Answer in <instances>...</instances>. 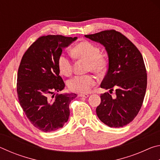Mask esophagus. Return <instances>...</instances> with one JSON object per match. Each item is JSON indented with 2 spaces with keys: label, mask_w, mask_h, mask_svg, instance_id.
<instances>
[{
  "label": "esophagus",
  "mask_w": 160,
  "mask_h": 160,
  "mask_svg": "<svg viewBox=\"0 0 160 160\" xmlns=\"http://www.w3.org/2000/svg\"><path fill=\"white\" fill-rule=\"evenodd\" d=\"M78 96L80 97H85V98H87V97H89V94H78Z\"/></svg>",
  "instance_id": "esophagus-1"
}]
</instances>
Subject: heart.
Wrapping results in <instances>:
<instances>
[{"label": "heart", "instance_id": "1", "mask_svg": "<svg viewBox=\"0 0 160 160\" xmlns=\"http://www.w3.org/2000/svg\"><path fill=\"white\" fill-rule=\"evenodd\" d=\"M72 54L75 58L88 61L87 70L101 75L107 71L109 61L106 56L101 54V49L98 46L89 41L78 43L72 49ZM58 68L62 75L69 76L72 71V64L70 59L65 54L61 53L57 61ZM96 83L92 75H77L68 80L69 90L75 92L86 93Z\"/></svg>", "mask_w": 160, "mask_h": 160}]
</instances>
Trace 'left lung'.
<instances>
[{
    "label": "left lung",
    "instance_id": "left-lung-1",
    "mask_svg": "<svg viewBox=\"0 0 160 160\" xmlns=\"http://www.w3.org/2000/svg\"><path fill=\"white\" fill-rule=\"evenodd\" d=\"M85 36L106 48L109 68L100 87L109 89L110 93L114 89L116 95L112 98L109 92L102 94L97 115L109 127L125 126L138 113L147 88L142 54L128 38L114 29Z\"/></svg>",
    "mask_w": 160,
    "mask_h": 160
}]
</instances>
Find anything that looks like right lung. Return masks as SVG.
I'll list each match as a JSON object with an SVG mask.
<instances>
[{"label": "right lung", "instance_id": "obj_1", "mask_svg": "<svg viewBox=\"0 0 160 160\" xmlns=\"http://www.w3.org/2000/svg\"><path fill=\"white\" fill-rule=\"evenodd\" d=\"M76 39L62 35L40 37L22 58L17 79L18 100L31 123L42 131H56L68 120L69 104L77 94H50L65 88L58 58L62 49Z\"/></svg>", "mask_w": 160, "mask_h": 160}]
</instances>
